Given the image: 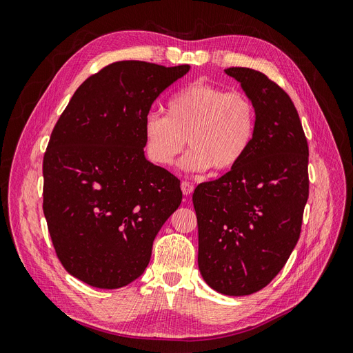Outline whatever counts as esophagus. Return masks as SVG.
Segmentation results:
<instances>
[{"mask_svg":"<svg viewBox=\"0 0 353 353\" xmlns=\"http://www.w3.org/2000/svg\"><path fill=\"white\" fill-rule=\"evenodd\" d=\"M181 190H183V193H184V196H190L191 193H193V190H194V187L191 185L190 183H187V181H183V183H181Z\"/></svg>","mask_w":353,"mask_h":353,"instance_id":"1","label":"esophagus"}]
</instances>
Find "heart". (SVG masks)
Here are the masks:
<instances>
[{
    "label": "heart",
    "mask_w": 353,
    "mask_h": 353,
    "mask_svg": "<svg viewBox=\"0 0 353 353\" xmlns=\"http://www.w3.org/2000/svg\"><path fill=\"white\" fill-rule=\"evenodd\" d=\"M254 126L256 113L248 95L194 81L168 100L166 116L152 112L144 117V145L153 163L169 166L188 140L191 148L181 162L183 169L225 172L248 153Z\"/></svg>",
    "instance_id": "b5f03b06"
}]
</instances>
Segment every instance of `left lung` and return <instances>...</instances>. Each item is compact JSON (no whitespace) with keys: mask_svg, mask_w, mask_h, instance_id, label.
<instances>
[{"mask_svg":"<svg viewBox=\"0 0 353 353\" xmlns=\"http://www.w3.org/2000/svg\"><path fill=\"white\" fill-rule=\"evenodd\" d=\"M256 113L241 162L193 194L199 270L213 290L248 296L279 274L301 237L309 196L307 141L288 94L262 72L230 68Z\"/></svg>","mask_w":353,"mask_h":353,"instance_id":"left-lung-1","label":"left lung"}]
</instances>
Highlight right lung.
<instances>
[{
    "instance_id": "right-lung-1",
    "label": "right lung",
    "mask_w": 353,
    "mask_h": 353,
    "mask_svg": "<svg viewBox=\"0 0 353 353\" xmlns=\"http://www.w3.org/2000/svg\"><path fill=\"white\" fill-rule=\"evenodd\" d=\"M188 65L116 61L61 113L42 162V209L59 261L78 280L119 288L147 268L154 237L183 200L179 179L144 156V117Z\"/></svg>"
}]
</instances>
